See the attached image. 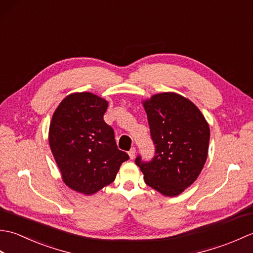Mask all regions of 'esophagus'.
<instances>
[{
  "instance_id": "34e87169",
  "label": "esophagus",
  "mask_w": 253,
  "mask_h": 253,
  "mask_svg": "<svg viewBox=\"0 0 253 253\" xmlns=\"http://www.w3.org/2000/svg\"><path fill=\"white\" fill-rule=\"evenodd\" d=\"M128 154H129V158H130L131 160L135 159V157H136V148H131V149L129 150V152H128Z\"/></svg>"
}]
</instances>
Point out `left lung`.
Instances as JSON below:
<instances>
[{"instance_id":"left-lung-1","label":"left lung","mask_w":253,"mask_h":253,"mask_svg":"<svg viewBox=\"0 0 253 253\" xmlns=\"http://www.w3.org/2000/svg\"><path fill=\"white\" fill-rule=\"evenodd\" d=\"M154 157L135 162L148 186L164 196L175 197L193 184L206 163L210 128L191 101L177 93L153 95L143 102Z\"/></svg>"}]
</instances>
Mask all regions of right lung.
<instances>
[{"label":"right lung","mask_w":253,"mask_h":253,"mask_svg":"<svg viewBox=\"0 0 253 253\" xmlns=\"http://www.w3.org/2000/svg\"><path fill=\"white\" fill-rule=\"evenodd\" d=\"M107 102L90 92L67 95L50 124L49 142L64 182L92 195L114 181L129 157L116 146L114 130L103 120Z\"/></svg>","instance_id":"obj_1"}]
</instances>
